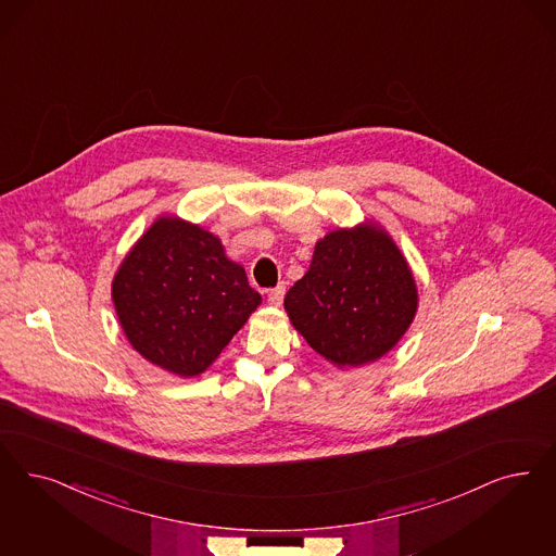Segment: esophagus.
<instances>
[{"label": "esophagus", "mask_w": 556, "mask_h": 556, "mask_svg": "<svg viewBox=\"0 0 556 556\" xmlns=\"http://www.w3.org/2000/svg\"><path fill=\"white\" fill-rule=\"evenodd\" d=\"M283 298H286V283H279L277 288H273L268 291V304H270V306H281Z\"/></svg>", "instance_id": "34e87169"}]
</instances>
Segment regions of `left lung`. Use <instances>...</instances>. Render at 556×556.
Wrapping results in <instances>:
<instances>
[{"label":"left lung","instance_id":"8db88e82","mask_svg":"<svg viewBox=\"0 0 556 556\" xmlns=\"http://www.w3.org/2000/svg\"><path fill=\"white\" fill-rule=\"evenodd\" d=\"M417 302L403 252L367 222L318 240L306 275L283 304L316 353L339 367H357L380 359L403 339Z\"/></svg>","mask_w":556,"mask_h":556}]
</instances>
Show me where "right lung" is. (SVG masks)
I'll use <instances>...</instances> for the list:
<instances>
[{
	"label": "right lung",
	"instance_id": "1",
	"mask_svg": "<svg viewBox=\"0 0 556 556\" xmlns=\"http://www.w3.org/2000/svg\"><path fill=\"white\" fill-rule=\"evenodd\" d=\"M113 304L139 355L192 378L219 357L261 304V293L217 236L162 215L123 258Z\"/></svg>",
	"mask_w": 556,
	"mask_h": 556
}]
</instances>
